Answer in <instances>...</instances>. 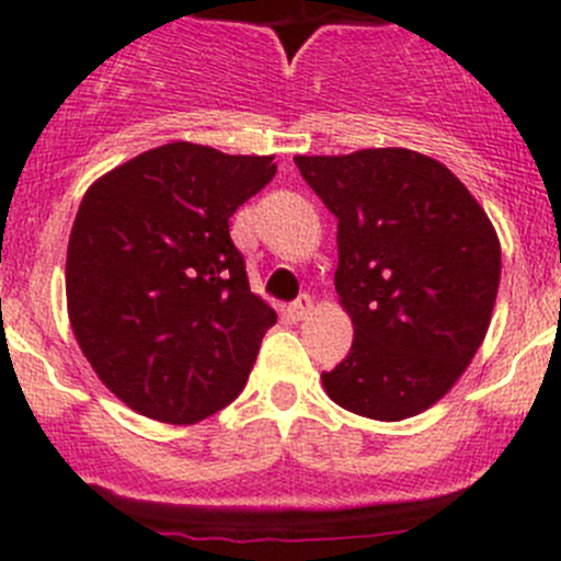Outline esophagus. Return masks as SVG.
Wrapping results in <instances>:
<instances>
[{"mask_svg":"<svg viewBox=\"0 0 561 561\" xmlns=\"http://www.w3.org/2000/svg\"><path fill=\"white\" fill-rule=\"evenodd\" d=\"M312 312H314V301H312V298H309V296H301V298H298V301L290 307V317H293V320H298V322L307 320V317L312 314Z\"/></svg>","mask_w":561,"mask_h":561,"instance_id":"obj_1","label":"esophagus"}]
</instances>
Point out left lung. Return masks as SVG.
<instances>
[{"mask_svg":"<svg viewBox=\"0 0 561 561\" xmlns=\"http://www.w3.org/2000/svg\"><path fill=\"white\" fill-rule=\"evenodd\" d=\"M336 225V293L353 347L322 388L371 421L437 404L483 344L502 249L489 214L443 162L412 149L296 157Z\"/></svg>","mask_w":561,"mask_h":561,"instance_id":"left-lung-1","label":"left lung"}]
</instances>
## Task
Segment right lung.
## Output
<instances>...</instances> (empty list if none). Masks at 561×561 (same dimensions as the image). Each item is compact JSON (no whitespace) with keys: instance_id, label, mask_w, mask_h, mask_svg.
<instances>
[{"instance_id":"obj_1","label":"right lung","mask_w":561,"mask_h":561,"mask_svg":"<svg viewBox=\"0 0 561 561\" xmlns=\"http://www.w3.org/2000/svg\"><path fill=\"white\" fill-rule=\"evenodd\" d=\"M274 173V157L175 140L83 195L67 314L94 375L138 415L190 426L247 386L276 312L249 290L228 219Z\"/></svg>"}]
</instances>
